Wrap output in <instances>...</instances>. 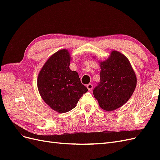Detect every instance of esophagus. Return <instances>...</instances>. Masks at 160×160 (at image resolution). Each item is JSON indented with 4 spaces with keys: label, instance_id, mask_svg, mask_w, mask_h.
<instances>
[{
    "label": "esophagus",
    "instance_id": "esophagus-1",
    "mask_svg": "<svg viewBox=\"0 0 160 160\" xmlns=\"http://www.w3.org/2000/svg\"><path fill=\"white\" fill-rule=\"evenodd\" d=\"M87 88H88L89 91H92V89H93V85H92L91 83H89V84H88V85H87Z\"/></svg>",
    "mask_w": 160,
    "mask_h": 160
}]
</instances>
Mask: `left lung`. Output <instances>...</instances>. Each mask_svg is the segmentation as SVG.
I'll use <instances>...</instances> for the list:
<instances>
[{
    "instance_id": "1",
    "label": "left lung",
    "mask_w": 160,
    "mask_h": 160,
    "mask_svg": "<svg viewBox=\"0 0 160 160\" xmlns=\"http://www.w3.org/2000/svg\"><path fill=\"white\" fill-rule=\"evenodd\" d=\"M100 64V82L93 89V95L103 109L113 111L132 95L136 75L128 58L118 51H113L109 59Z\"/></svg>"
}]
</instances>
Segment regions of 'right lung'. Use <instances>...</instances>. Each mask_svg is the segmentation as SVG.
Listing matches in <instances>:
<instances>
[{
  "label": "right lung",
  "mask_w": 160,
  "mask_h": 160,
  "mask_svg": "<svg viewBox=\"0 0 160 160\" xmlns=\"http://www.w3.org/2000/svg\"><path fill=\"white\" fill-rule=\"evenodd\" d=\"M70 59L67 50L56 52L43 65L37 79L42 99L53 110L61 113L73 109L88 91L81 83L77 72L69 69Z\"/></svg>",
  "instance_id": "1"
}]
</instances>
